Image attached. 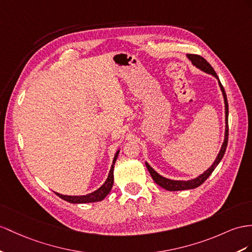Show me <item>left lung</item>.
<instances>
[{"label":"left lung","instance_id":"1","mask_svg":"<svg viewBox=\"0 0 252 252\" xmlns=\"http://www.w3.org/2000/svg\"><path fill=\"white\" fill-rule=\"evenodd\" d=\"M189 60L191 62V63L193 66H196L198 69L204 71V72L212 74L213 76H215L216 79L218 80V84H219V87L221 89V93L223 95V100H224V113H225V131H224V140L222 143V146L220 148V151H219L218 156L215 159V162L213 163V165L210 167L208 170H205L202 175H200L199 177L195 178V179H191L189 180V181H178V180H170V179H167L164 178L158 173L154 170L152 167L146 162V166H147V169L149 170L150 175L152 177V179L154 180V182L157 184H158L160 188H163L167 190H170V191H176V190H184V189H196L198 186L201 185L206 179H208L211 175L212 172L214 171V169L217 167V165L220 162L221 158L224 156V152L225 149H227V145H228V136H229V126H228V115H229V108H228V100H227V94H225L224 92V88L221 85L220 81H219L218 76L216 74V72L213 69V67L211 64L206 62L202 56L200 55H196V54H188Z\"/></svg>","mask_w":252,"mask_h":252}]
</instances>
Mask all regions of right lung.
I'll return each instance as SVG.
<instances>
[{
	"label": "right lung",
	"instance_id": "obj_1",
	"mask_svg": "<svg viewBox=\"0 0 252 252\" xmlns=\"http://www.w3.org/2000/svg\"><path fill=\"white\" fill-rule=\"evenodd\" d=\"M119 154V150L116 152L114 159H113V165L111 167V170H109L108 177L106 179V181L104 182L100 189H98L96 190L87 193V195H83V196H67V195H62V193L55 192L57 196L60 198H62L64 201H68L70 203H90V202H98L101 201V200L104 199L109 191H111L113 184H114V165L116 159L118 158Z\"/></svg>",
	"mask_w": 252,
	"mask_h": 252
}]
</instances>
